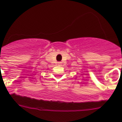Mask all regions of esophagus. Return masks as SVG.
<instances>
[{"label": "esophagus", "instance_id": "34e87169", "mask_svg": "<svg viewBox=\"0 0 122 122\" xmlns=\"http://www.w3.org/2000/svg\"><path fill=\"white\" fill-rule=\"evenodd\" d=\"M58 65H60L61 64V62H58Z\"/></svg>", "mask_w": 122, "mask_h": 122}]
</instances>
